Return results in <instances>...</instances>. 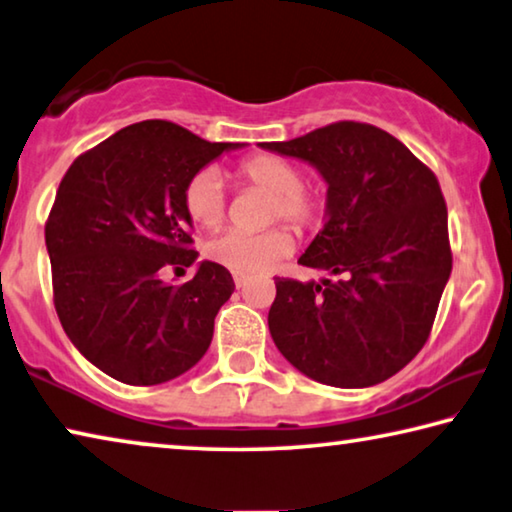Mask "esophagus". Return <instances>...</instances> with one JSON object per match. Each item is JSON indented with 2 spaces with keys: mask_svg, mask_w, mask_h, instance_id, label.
Wrapping results in <instances>:
<instances>
[{
  "mask_svg": "<svg viewBox=\"0 0 512 512\" xmlns=\"http://www.w3.org/2000/svg\"><path fill=\"white\" fill-rule=\"evenodd\" d=\"M233 281H235V286H238V288H245L249 277H247V274H242V272H235L233 274Z\"/></svg>",
  "mask_w": 512,
  "mask_h": 512,
  "instance_id": "obj_1",
  "label": "esophagus"
}]
</instances>
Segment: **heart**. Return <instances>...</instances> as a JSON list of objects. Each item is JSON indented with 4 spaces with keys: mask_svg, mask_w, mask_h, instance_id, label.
I'll return each mask as SVG.
<instances>
[{
    "mask_svg": "<svg viewBox=\"0 0 512 512\" xmlns=\"http://www.w3.org/2000/svg\"><path fill=\"white\" fill-rule=\"evenodd\" d=\"M238 178L270 194L265 222H283L304 229L318 217L320 203L309 190H304V176L297 164L277 155H256L238 164ZM224 176L215 167H206L187 180L185 208L194 224L217 226L226 215ZM293 242L281 229L261 233L226 231L208 242V256L212 261L242 274H261L272 270L283 256L290 254Z\"/></svg>",
    "mask_w": 512,
    "mask_h": 512,
    "instance_id": "obj_1",
    "label": "heart"
}]
</instances>
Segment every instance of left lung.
<instances>
[{"label": "left lung", "instance_id": "1", "mask_svg": "<svg viewBox=\"0 0 512 512\" xmlns=\"http://www.w3.org/2000/svg\"><path fill=\"white\" fill-rule=\"evenodd\" d=\"M263 148L311 164L325 180V226L297 263L338 277L274 279V345L329 387L389 380L428 341L451 277L448 212L435 174L368 123H332Z\"/></svg>", "mask_w": 512, "mask_h": 512}]
</instances>
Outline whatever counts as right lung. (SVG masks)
Masks as SVG:
<instances>
[{"label":"right lung","mask_w":512,"mask_h":512,"mask_svg":"<svg viewBox=\"0 0 512 512\" xmlns=\"http://www.w3.org/2000/svg\"><path fill=\"white\" fill-rule=\"evenodd\" d=\"M242 146L141 121L77 157L61 180L45 226L54 306L75 348L114 380L169 382L210 348L217 311L235 290L231 272L201 261L185 283L160 274L199 258L187 180Z\"/></svg>","instance_id":"1"}]
</instances>
